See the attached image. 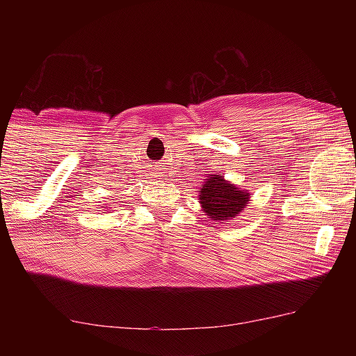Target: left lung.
<instances>
[{
    "label": "left lung",
    "instance_id": "obj_1",
    "mask_svg": "<svg viewBox=\"0 0 356 356\" xmlns=\"http://www.w3.org/2000/svg\"><path fill=\"white\" fill-rule=\"evenodd\" d=\"M197 197H200L202 212L218 225V222L231 221L240 216L250 204L251 193L215 172L204 179Z\"/></svg>",
    "mask_w": 356,
    "mask_h": 356
}]
</instances>
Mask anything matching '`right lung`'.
I'll use <instances>...</instances> for the list:
<instances>
[{"mask_svg": "<svg viewBox=\"0 0 356 356\" xmlns=\"http://www.w3.org/2000/svg\"><path fill=\"white\" fill-rule=\"evenodd\" d=\"M106 210H108V207H106ZM106 210H105V212H104V213H106Z\"/></svg>", "mask_w": 356, "mask_h": 356, "instance_id": "right-lung-1", "label": "right lung"}]
</instances>
